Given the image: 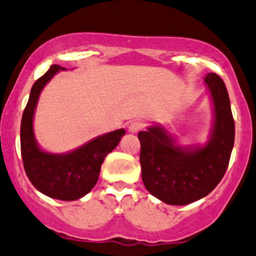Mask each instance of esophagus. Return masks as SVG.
Returning a JSON list of instances; mask_svg holds the SVG:
<instances>
[{"label":"esophagus","instance_id":"esophagus-1","mask_svg":"<svg viewBox=\"0 0 256 256\" xmlns=\"http://www.w3.org/2000/svg\"><path fill=\"white\" fill-rule=\"evenodd\" d=\"M144 128H145V124L141 122V121H131L128 124V131L132 134H138V131L144 130Z\"/></svg>","mask_w":256,"mask_h":256}]
</instances>
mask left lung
Listing matches in <instances>:
<instances>
[{
	"instance_id": "8db88e82",
	"label": "left lung",
	"mask_w": 256,
	"mask_h": 256,
	"mask_svg": "<svg viewBox=\"0 0 256 256\" xmlns=\"http://www.w3.org/2000/svg\"><path fill=\"white\" fill-rule=\"evenodd\" d=\"M215 108L210 142L194 151L174 144L164 128L138 132L141 176L148 192L170 205H188L210 194L226 172L235 138V122L226 86L216 74L205 78Z\"/></svg>"
}]
</instances>
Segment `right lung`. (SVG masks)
Listing matches in <instances>:
<instances>
[{
    "instance_id": "right-lung-1",
    "label": "right lung",
    "mask_w": 256,
    "mask_h": 256,
    "mask_svg": "<svg viewBox=\"0 0 256 256\" xmlns=\"http://www.w3.org/2000/svg\"><path fill=\"white\" fill-rule=\"evenodd\" d=\"M58 70L62 68L52 65L32 86L21 120V155L27 178L37 190L54 199L72 202L92 190L104 158L118 145L125 130L120 128L100 136L66 155L40 150L32 128L34 108L44 86Z\"/></svg>"
}]
</instances>
